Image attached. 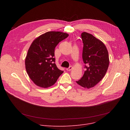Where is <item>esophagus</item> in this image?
<instances>
[{"label":"esophagus","instance_id":"esophagus-1","mask_svg":"<svg viewBox=\"0 0 130 130\" xmlns=\"http://www.w3.org/2000/svg\"><path fill=\"white\" fill-rule=\"evenodd\" d=\"M72 69H73V67H72V66H70L69 67L67 68L66 70H67V71H71V70H72Z\"/></svg>","mask_w":130,"mask_h":130}]
</instances>
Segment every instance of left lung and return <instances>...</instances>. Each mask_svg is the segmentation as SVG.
Wrapping results in <instances>:
<instances>
[{
    "mask_svg": "<svg viewBox=\"0 0 130 130\" xmlns=\"http://www.w3.org/2000/svg\"><path fill=\"white\" fill-rule=\"evenodd\" d=\"M83 43L82 58L86 71L76 83L84 88L96 85L104 77L109 65L108 51L105 45L91 34H81Z\"/></svg>",
    "mask_w": 130,
    "mask_h": 130,
    "instance_id": "left-lung-1",
    "label": "left lung"
}]
</instances>
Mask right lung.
I'll use <instances>...</instances> for the list:
<instances>
[{"mask_svg":"<svg viewBox=\"0 0 130 130\" xmlns=\"http://www.w3.org/2000/svg\"><path fill=\"white\" fill-rule=\"evenodd\" d=\"M68 36L69 34L64 32L48 31L33 41L25 59V66L30 78L37 86H52L64 72L55 63V48Z\"/></svg>","mask_w":130,"mask_h":130,"instance_id":"add662e5","label":"right lung"}]
</instances>
